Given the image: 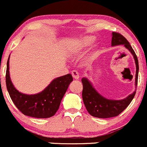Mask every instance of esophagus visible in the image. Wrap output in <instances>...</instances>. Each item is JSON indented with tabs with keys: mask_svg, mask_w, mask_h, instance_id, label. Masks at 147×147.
I'll use <instances>...</instances> for the list:
<instances>
[{
	"mask_svg": "<svg viewBox=\"0 0 147 147\" xmlns=\"http://www.w3.org/2000/svg\"><path fill=\"white\" fill-rule=\"evenodd\" d=\"M71 75L72 76H73V78H74V79H78L79 78V75H78V71H71Z\"/></svg>",
	"mask_w": 147,
	"mask_h": 147,
	"instance_id": "34e87169",
	"label": "esophagus"
}]
</instances>
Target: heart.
<instances>
[{"label": "heart", "instance_id": "1", "mask_svg": "<svg viewBox=\"0 0 147 147\" xmlns=\"http://www.w3.org/2000/svg\"><path fill=\"white\" fill-rule=\"evenodd\" d=\"M94 41L95 38L91 36L83 37L82 39H81L79 41H78L72 45L71 48V52L73 54H80L84 49H86L88 47L91 45Z\"/></svg>", "mask_w": 147, "mask_h": 147}]
</instances>
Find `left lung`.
Here are the masks:
<instances>
[{
	"instance_id": "obj_1",
	"label": "left lung",
	"mask_w": 147,
	"mask_h": 147,
	"mask_svg": "<svg viewBox=\"0 0 147 147\" xmlns=\"http://www.w3.org/2000/svg\"><path fill=\"white\" fill-rule=\"evenodd\" d=\"M112 34V46L125 45V47L129 49L134 57L137 68L135 77V84L137 87L139 73V63L137 55L129 42L123 35L115 32H113ZM81 81L83 84L82 98L86 110L90 115L98 118H109L119 115L129 105L136 93L134 91L127 98L120 100H109L100 95L87 78H83Z\"/></svg>"
}]
</instances>
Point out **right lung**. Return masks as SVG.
<instances>
[{"instance_id":"obj_1","label":"right lung","mask_w":147,"mask_h":147,"mask_svg":"<svg viewBox=\"0 0 147 147\" xmlns=\"http://www.w3.org/2000/svg\"><path fill=\"white\" fill-rule=\"evenodd\" d=\"M73 81L71 74L55 78L43 91L35 95L19 92L11 82L7 61L5 82L7 90L17 108L22 114L36 118H48L55 115L68 87Z\"/></svg>"}]
</instances>
